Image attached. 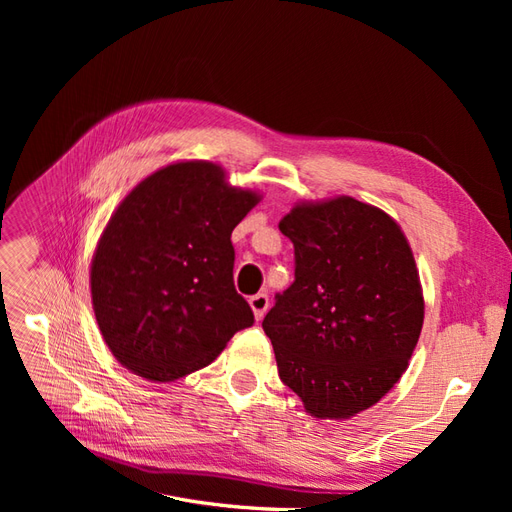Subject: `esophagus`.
<instances>
[{
  "label": "esophagus",
  "instance_id": "34e87169",
  "mask_svg": "<svg viewBox=\"0 0 512 512\" xmlns=\"http://www.w3.org/2000/svg\"><path fill=\"white\" fill-rule=\"evenodd\" d=\"M250 305L254 309V316L260 320L262 316L267 314V309H269V294L267 292L254 294V297H250Z\"/></svg>",
  "mask_w": 512,
  "mask_h": 512
}]
</instances>
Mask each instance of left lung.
<instances>
[{"label":"left lung","mask_w":512,"mask_h":512,"mask_svg":"<svg viewBox=\"0 0 512 512\" xmlns=\"http://www.w3.org/2000/svg\"><path fill=\"white\" fill-rule=\"evenodd\" d=\"M294 282L262 320L282 382L318 418L367 410L404 374L423 329V292L404 232L350 196L280 222Z\"/></svg>","instance_id":"8db88e82"}]
</instances>
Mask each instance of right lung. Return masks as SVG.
<instances>
[{"instance_id": "right-lung-1", "label": "right lung", "mask_w": 512, "mask_h": 512, "mask_svg": "<svg viewBox=\"0 0 512 512\" xmlns=\"http://www.w3.org/2000/svg\"><path fill=\"white\" fill-rule=\"evenodd\" d=\"M258 203L211 162H179L126 196L91 262V301L115 359L153 382L209 365L254 324L230 235Z\"/></svg>"}]
</instances>
